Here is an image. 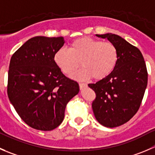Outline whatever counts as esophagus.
Instances as JSON below:
<instances>
[{
	"label": "esophagus",
	"mask_w": 155,
	"mask_h": 155,
	"mask_svg": "<svg viewBox=\"0 0 155 155\" xmlns=\"http://www.w3.org/2000/svg\"><path fill=\"white\" fill-rule=\"evenodd\" d=\"M79 86H80L81 89H82V88H84V87H85L87 86V84L86 83H79Z\"/></svg>",
	"instance_id": "obj_1"
}]
</instances>
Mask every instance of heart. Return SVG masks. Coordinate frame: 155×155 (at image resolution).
<instances>
[{
    "label": "heart",
    "instance_id": "1",
    "mask_svg": "<svg viewBox=\"0 0 155 155\" xmlns=\"http://www.w3.org/2000/svg\"><path fill=\"white\" fill-rule=\"evenodd\" d=\"M119 58L117 48L110 42L91 37L72 41L68 48H61L54 54V61L60 70L71 77L81 64L83 68L75 75L78 79L102 80L112 73Z\"/></svg>",
    "mask_w": 155,
    "mask_h": 155
}]
</instances>
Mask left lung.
I'll list each match as a JSON object with an SVG mask.
<instances>
[{
	"label": "left lung",
	"mask_w": 155,
	"mask_h": 155,
	"mask_svg": "<svg viewBox=\"0 0 155 155\" xmlns=\"http://www.w3.org/2000/svg\"><path fill=\"white\" fill-rule=\"evenodd\" d=\"M96 36L113 42L119 58L110 75L88 84L96 94L92 109L101 125L117 127L130 120L141 106L148 84L146 64L140 50L119 36L111 33Z\"/></svg>",
	"instance_id": "1"
}]
</instances>
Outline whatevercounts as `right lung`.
Listing matches in <instances>:
<instances>
[{"mask_svg":"<svg viewBox=\"0 0 155 155\" xmlns=\"http://www.w3.org/2000/svg\"><path fill=\"white\" fill-rule=\"evenodd\" d=\"M64 43L61 36H36L10 58L7 95L20 117L32 129H56L68 103L80 90L78 82L63 74L54 61V53Z\"/></svg>","mask_w":155,"mask_h":155,"instance_id":"1","label":"right lung"}]
</instances>
